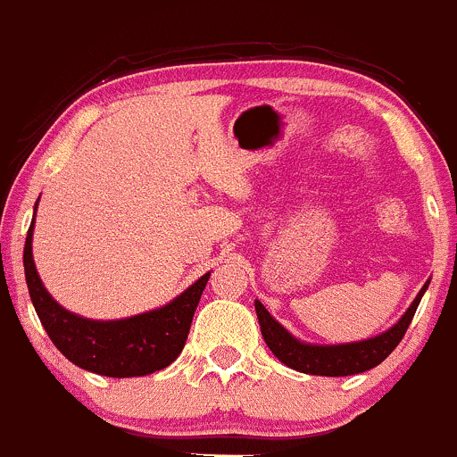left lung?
<instances>
[{
    "label": "left lung",
    "instance_id": "8db88e82",
    "mask_svg": "<svg viewBox=\"0 0 457 457\" xmlns=\"http://www.w3.org/2000/svg\"><path fill=\"white\" fill-rule=\"evenodd\" d=\"M429 287V280L425 282V287L419 291L416 300L411 302L410 309L405 311V315L387 328L386 333L377 335V337L363 339V342H353V344H335V345H317V344H306L295 339L289 330L282 324H278L269 311L262 306V302H253L256 306L258 321H261L262 337L269 345L273 354L280 359L285 366H289L297 372L304 374H317V377H350V374L366 372V370L378 366L386 357H390V353L396 348L398 342L403 339V335L407 333V326L411 324V317H414L416 309L420 304L422 293Z\"/></svg>",
    "mask_w": 457,
    "mask_h": 457
}]
</instances>
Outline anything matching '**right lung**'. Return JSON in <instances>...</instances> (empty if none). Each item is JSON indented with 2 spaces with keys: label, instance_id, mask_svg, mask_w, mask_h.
Returning a JSON list of instances; mask_svg holds the SVG:
<instances>
[{
  "label": "right lung",
  "instance_id": "right-lung-1",
  "mask_svg": "<svg viewBox=\"0 0 457 457\" xmlns=\"http://www.w3.org/2000/svg\"><path fill=\"white\" fill-rule=\"evenodd\" d=\"M32 232L35 219L23 247V269L30 300L52 344L74 366L103 377L124 378L164 370L179 357L188 339L192 315L208 285L210 271L162 309L127 320H87L63 309L43 287L32 258Z\"/></svg>",
  "mask_w": 457,
  "mask_h": 457
}]
</instances>
